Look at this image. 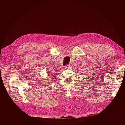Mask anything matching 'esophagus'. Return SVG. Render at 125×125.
I'll return each instance as SVG.
<instances>
[{"label":"esophagus","mask_w":125,"mask_h":125,"mask_svg":"<svg viewBox=\"0 0 125 125\" xmlns=\"http://www.w3.org/2000/svg\"><path fill=\"white\" fill-rule=\"evenodd\" d=\"M70 67H71V66H70V65H66V66H65V68H66V69H69Z\"/></svg>","instance_id":"1"}]
</instances>
